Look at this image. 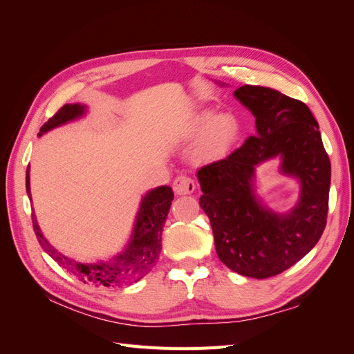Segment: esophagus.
<instances>
[{"mask_svg": "<svg viewBox=\"0 0 354 354\" xmlns=\"http://www.w3.org/2000/svg\"><path fill=\"white\" fill-rule=\"evenodd\" d=\"M173 189L176 192V195H178V196L190 195V194H194V190H195V181L187 176H178L174 180Z\"/></svg>", "mask_w": 354, "mask_h": 354, "instance_id": "1", "label": "esophagus"}]
</instances>
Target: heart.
I'll use <instances>...</instances> for the list:
<instances>
[{
    "instance_id": "heart-1",
    "label": "heart",
    "mask_w": 354,
    "mask_h": 354,
    "mask_svg": "<svg viewBox=\"0 0 354 354\" xmlns=\"http://www.w3.org/2000/svg\"><path fill=\"white\" fill-rule=\"evenodd\" d=\"M238 122L230 115L212 118V112L192 113L177 127V136L186 142H195L199 136L198 153L203 158L217 156L234 143L238 137Z\"/></svg>"
}]
</instances>
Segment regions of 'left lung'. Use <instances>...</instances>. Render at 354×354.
<instances>
[{
	"mask_svg": "<svg viewBox=\"0 0 354 354\" xmlns=\"http://www.w3.org/2000/svg\"><path fill=\"white\" fill-rule=\"evenodd\" d=\"M233 95L254 115L255 136L226 159L198 171L199 203L209 217L218 259L242 276L266 279L301 260L322 236L330 162L303 102L255 85H242ZM274 157L280 158V174L299 185L295 207L282 213L256 192V168Z\"/></svg>",
	"mask_w": 354,
	"mask_h": 354,
	"instance_id": "1",
	"label": "left lung"
}]
</instances>
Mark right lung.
I'll list each match as a JSON object with an SVG mask.
<instances>
[{
	"label": "right lung",
	"mask_w": 354,
	"mask_h": 354,
	"mask_svg": "<svg viewBox=\"0 0 354 354\" xmlns=\"http://www.w3.org/2000/svg\"><path fill=\"white\" fill-rule=\"evenodd\" d=\"M88 112L87 104L71 103L63 108L41 127L38 137L47 134L57 127L66 125L81 120ZM26 169V194L30 196V178ZM174 199V192L169 186H158L147 190L142 196L138 205L136 220L133 223V230L124 248L111 255L109 259L95 260L90 263H81L62 254L53 246L47 238L42 234L35 212H32V224L37 234L39 245L53 260L59 263L68 273L78 277L84 283H91L95 286L121 288L138 282L143 276L153 269L159 260L160 250H162V229Z\"/></svg>",
	"instance_id": "right-lung-1"
}]
</instances>
